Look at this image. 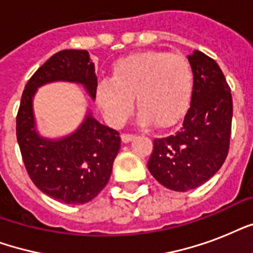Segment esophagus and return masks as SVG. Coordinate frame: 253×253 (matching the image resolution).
<instances>
[{"label": "esophagus", "instance_id": "esophagus-1", "mask_svg": "<svg viewBox=\"0 0 253 253\" xmlns=\"http://www.w3.org/2000/svg\"><path fill=\"white\" fill-rule=\"evenodd\" d=\"M134 136H135L134 134H126V132L121 135V138H122L123 143H128L130 140H132V139H134Z\"/></svg>", "mask_w": 253, "mask_h": 253}]
</instances>
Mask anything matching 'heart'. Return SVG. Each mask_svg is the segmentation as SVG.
Segmentation results:
<instances>
[{
  "label": "heart",
  "instance_id": "obj_1",
  "mask_svg": "<svg viewBox=\"0 0 253 253\" xmlns=\"http://www.w3.org/2000/svg\"><path fill=\"white\" fill-rule=\"evenodd\" d=\"M194 76L184 55L143 51L123 56L111 65L110 79L99 83L97 103L114 126L130 118L134 101L142 110L140 121L159 126L177 122L188 110Z\"/></svg>",
  "mask_w": 253,
  "mask_h": 253
}]
</instances>
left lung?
Wrapping results in <instances>:
<instances>
[{"mask_svg":"<svg viewBox=\"0 0 253 253\" xmlns=\"http://www.w3.org/2000/svg\"><path fill=\"white\" fill-rule=\"evenodd\" d=\"M194 86L182 126L154 139L148 170L170 190L186 192L205 184L227 158L232 122L231 89L219 65L201 51L189 55Z\"/></svg>","mask_w":253,"mask_h":253,"instance_id":"1","label":"left lung"}]
</instances>
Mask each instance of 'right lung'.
<instances>
[{
	"mask_svg": "<svg viewBox=\"0 0 253 253\" xmlns=\"http://www.w3.org/2000/svg\"><path fill=\"white\" fill-rule=\"evenodd\" d=\"M57 80L80 83L95 98L97 77L87 51H59L26 84L17 114V140L26 170L41 192L64 204H86L106 186L121 136L89 114L68 138H41L34 125V93L38 86Z\"/></svg>",
	"mask_w": 253,
	"mask_h": 253,
	"instance_id": "right-lung-1",
	"label": "right lung"
}]
</instances>
